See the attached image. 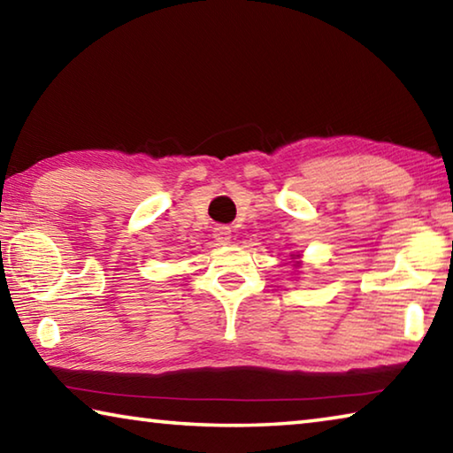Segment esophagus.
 <instances>
[{"instance_id": "1", "label": "esophagus", "mask_w": 453, "mask_h": 453, "mask_svg": "<svg viewBox=\"0 0 453 453\" xmlns=\"http://www.w3.org/2000/svg\"><path fill=\"white\" fill-rule=\"evenodd\" d=\"M213 237H216V242L226 245L232 242V229H229L227 226H218L216 229H213Z\"/></svg>"}]
</instances>
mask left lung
Masks as SVG:
<instances>
[{
  "mask_svg": "<svg viewBox=\"0 0 453 453\" xmlns=\"http://www.w3.org/2000/svg\"><path fill=\"white\" fill-rule=\"evenodd\" d=\"M296 257H300V256H296ZM296 265H297V264H296Z\"/></svg>",
  "mask_w": 453,
  "mask_h": 453,
  "instance_id": "1",
  "label": "left lung"
}]
</instances>
